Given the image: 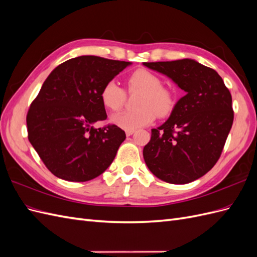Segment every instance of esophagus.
<instances>
[{"label": "esophagus", "instance_id": "obj_1", "mask_svg": "<svg viewBox=\"0 0 257 257\" xmlns=\"http://www.w3.org/2000/svg\"><path fill=\"white\" fill-rule=\"evenodd\" d=\"M135 133V131L134 130H127V131H125V134H126V136H131V135H133Z\"/></svg>", "mask_w": 257, "mask_h": 257}]
</instances>
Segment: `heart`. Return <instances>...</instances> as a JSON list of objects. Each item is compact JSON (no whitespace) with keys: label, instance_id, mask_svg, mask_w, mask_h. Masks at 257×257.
Returning a JSON list of instances; mask_svg holds the SVG:
<instances>
[{"label":"heart","instance_id":"1","mask_svg":"<svg viewBox=\"0 0 257 257\" xmlns=\"http://www.w3.org/2000/svg\"><path fill=\"white\" fill-rule=\"evenodd\" d=\"M128 94L138 95L135 110L114 115L112 122L123 130H137L151 123L155 116L164 118L173 112L176 95L173 90L163 85L158 75L146 68H138L126 78ZM100 100L110 111H119L126 102V92L115 81H108L100 92Z\"/></svg>","mask_w":257,"mask_h":257}]
</instances>
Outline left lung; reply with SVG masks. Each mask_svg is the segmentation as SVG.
Wrapping results in <instances>:
<instances>
[{
    "label": "left lung",
    "instance_id": "8db88e82",
    "mask_svg": "<svg viewBox=\"0 0 257 257\" xmlns=\"http://www.w3.org/2000/svg\"><path fill=\"white\" fill-rule=\"evenodd\" d=\"M186 94L169 119L151 130L144 159L161 180L185 184L203 177L220 159L234 121L231 95L214 69L191 59L145 62Z\"/></svg>",
    "mask_w": 257,
    "mask_h": 257
}]
</instances>
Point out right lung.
Returning <instances> with one entry per match:
<instances>
[{"mask_svg": "<svg viewBox=\"0 0 257 257\" xmlns=\"http://www.w3.org/2000/svg\"><path fill=\"white\" fill-rule=\"evenodd\" d=\"M130 62L96 56L65 61L51 72L27 114L28 138L50 172L67 181L92 180L109 167L125 133L107 118L104 85Z\"/></svg>", "mask_w": 257, "mask_h": 257, "instance_id": "add662e5", "label": "right lung"}]
</instances>
